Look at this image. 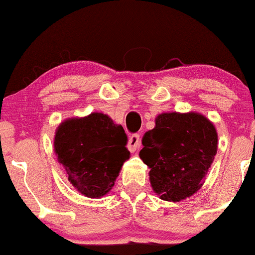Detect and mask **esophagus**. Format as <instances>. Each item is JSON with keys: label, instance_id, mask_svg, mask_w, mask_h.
I'll return each mask as SVG.
<instances>
[{"label": "esophagus", "instance_id": "obj_1", "mask_svg": "<svg viewBox=\"0 0 255 255\" xmlns=\"http://www.w3.org/2000/svg\"><path fill=\"white\" fill-rule=\"evenodd\" d=\"M139 145H140L139 134H131V135L129 136V139H128V148H129V151L134 152L137 147H139Z\"/></svg>", "mask_w": 255, "mask_h": 255}]
</instances>
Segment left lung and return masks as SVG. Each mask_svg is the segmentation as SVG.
<instances>
[{
  "label": "left lung",
  "instance_id": "left-lung-1",
  "mask_svg": "<svg viewBox=\"0 0 255 255\" xmlns=\"http://www.w3.org/2000/svg\"><path fill=\"white\" fill-rule=\"evenodd\" d=\"M217 131L197 113H164L142 137L140 158L150 170L154 193L166 201H181L203 186L217 153Z\"/></svg>",
  "mask_w": 255,
  "mask_h": 255
}]
</instances>
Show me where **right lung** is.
<instances>
[{
	"instance_id": "add662e5",
	"label": "right lung",
	"mask_w": 255,
	"mask_h": 255,
	"mask_svg": "<svg viewBox=\"0 0 255 255\" xmlns=\"http://www.w3.org/2000/svg\"><path fill=\"white\" fill-rule=\"evenodd\" d=\"M127 141L122 126L108 115L93 113L61 124L54 146L69 182L85 197L101 198L113 188L129 158Z\"/></svg>"
}]
</instances>
